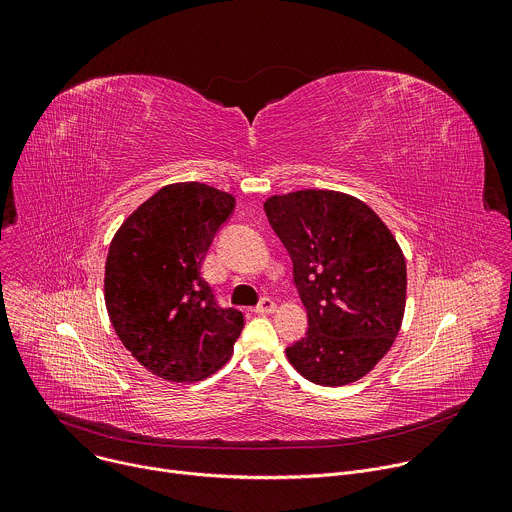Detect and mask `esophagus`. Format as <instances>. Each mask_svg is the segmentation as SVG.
Listing matches in <instances>:
<instances>
[{"label":"esophagus","mask_w":512,"mask_h":512,"mask_svg":"<svg viewBox=\"0 0 512 512\" xmlns=\"http://www.w3.org/2000/svg\"><path fill=\"white\" fill-rule=\"evenodd\" d=\"M275 310H277V304H275L273 300H269V298H263V300L257 304V308H255L257 314H273Z\"/></svg>","instance_id":"obj_1"}]
</instances>
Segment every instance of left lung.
I'll return each mask as SVG.
<instances>
[{
  "label": "left lung",
  "instance_id": "obj_1",
  "mask_svg": "<svg viewBox=\"0 0 512 512\" xmlns=\"http://www.w3.org/2000/svg\"><path fill=\"white\" fill-rule=\"evenodd\" d=\"M263 206L308 310L306 336L285 348L291 367L322 387L369 375L405 314L407 265L397 239L369 204L336 190L275 194Z\"/></svg>",
  "mask_w": 512,
  "mask_h": 512
}]
</instances>
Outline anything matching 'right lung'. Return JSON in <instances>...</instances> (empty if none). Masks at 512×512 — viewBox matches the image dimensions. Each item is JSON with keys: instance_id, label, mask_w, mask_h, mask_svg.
Returning <instances> with one entry per match:
<instances>
[{"instance_id": "obj_1", "label": "right lung", "mask_w": 512, "mask_h": 512, "mask_svg": "<svg viewBox=\"0 0 512 512\" xmlns=\"http://www.w3.org/2000/svg\"><path fill=\"white\" fill-rule=\"evenodd\" d=\"M235 196L176 182L117 229L105 263V306L131 356L160 379L202 381L225 367L245 318L216 304L200 267Z\"/></svg>"}]
</instances>
